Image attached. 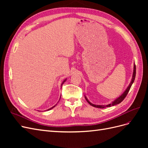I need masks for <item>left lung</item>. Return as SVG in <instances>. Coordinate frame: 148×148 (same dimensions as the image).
Returning <instances> with one entry per match:
<instances>
[{"mask_svg":"<svg viewBox=\"0 0 148 148\" xmlns=\"http://www.w3.org/2000/svg\"><path fill=\"white\" fill-rule=\"evenodd\" d=\"M135 77H136V65H134V70H133V78H132V82L131 83H130L129 86H128V88H127L126 90L125 91V92L122 94V95H121L119 97H118L117 99H115L114 101L112 102V103H111V104H108L107 106H101V105H95L92 104V103H91L90 102H89L87 98L85 97V99H86V100L87 101V102L89 103V104H90L91 106H93V107H97V108H101V109H103V108H106V107H111V106H114L115 105H117V104H120V103L121 102H122L123 101V99H125V97H126L127 95H128V93L130 91V88L132 86V84L133 83L134 81H135Z\"/></svg>","mask_w":148,"mask_h":148,"instance_id":"obj_1","label":"left lung"}]
</instances>
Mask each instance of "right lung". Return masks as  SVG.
<instances>
[{"label":"right lung","instance_id":"1","mask_svg":"<svg viewBox=\"0 0 148 148\" xmlns=\"http://www.w3.org/2000/svg\"><path fill=\"white\" fill-rule=\"evenodd\" d=\"M65 80H66V79H65V80H64V82H63V83H62V84H64V82H65ZM55 106H53V107H51V109H48V110H51V109H53V107H55Z\"/></svg>","mask_w":148,"mask_h":148}]
</instances>
